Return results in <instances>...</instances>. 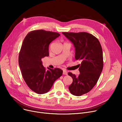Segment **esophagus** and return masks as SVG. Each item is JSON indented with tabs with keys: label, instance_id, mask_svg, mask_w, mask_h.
<instances>
[{
	"label": "esophagus",
	"instance_id": "34e87169",
	"mask_svg": "<svg viewBox=\"0 0 122 122\" xmlns=\"http://www.w3.org/2000/svg\"><path fill=\"white\" fill-rule=\"evenodd\" d=\"M63 74L64 75H67L68 74V72H67V71H66V70H63Z\"/></svg>",
	"mask_w": 122,
	"mask_h": 122
}]
</instances>
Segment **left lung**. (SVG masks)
<instances>
[{"instance_id": "1", "label": "left lung", "mask_w": 122, "mask_h": 122, "mask_svg": "<svg viewBox=\"0 0 122 122\" xmlns=\"http://www.w3.org/2000/svg\"><path fill=\"white\" fill-rule=\"evenodd\" d=\"M62 34L73 43L76 60L81 61L78 65L80 73L78 76L68 73L73 79L69 86L70 92L74 95L81 96L90 92L99 78L103 67L102 47L97 37L86 32Z\"/></svg>"}]
</instances>
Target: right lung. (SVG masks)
Returning a JSON list of instances; mask_svg holds the SVG:
<instances>
[{"label": "right lung", "instance_id": "add662e5", "mask_svg": "<svg viewBox=\"0 0 122 122\" xmlns=\"http://www.w3.org/2000/svg\"><path fill=\"white\" fill-rule=\"evenodd\" d=\"M60 36L56 32L38 30L30 31L23 41L19 55V67L27 86L37 94L49 92L63 74L59 68L47 70L41 61L49 56V44Z\"/></svg>", "mask_w": 122, "mask_h": 122}]
</instances>
